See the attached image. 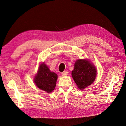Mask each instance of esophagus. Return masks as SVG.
<instances>
[{"instance_id":"1","label":"esophagus","mask_w":126,"mask_h":126,"mask_svg":"<svg viewBox=\"0 0 126 126\" xmlns=\"http://www.w3.org/2000/svg\"><path fill=\"white\" fill-rule=\"evenodd\" d=\"M67 74H68V72L66 71H63V72L61 73V75H62L63 76H66V75Z\"/></svg>"}]
</instances>
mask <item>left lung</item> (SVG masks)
I'll use <instances>...</instances> for the list:
<instances>
[{"mask_svg": "<svg viewBox=\"0 0 126 126\" xmlns=\"http://www.w3.org/2000/svg\"><path fill=\"white\" fill-rule=\"evenodd\" d=\"M72 75L80 89H83L94 82L96 76L95 67L87 60L76 61Z\"/></svg>", "mask_w": 126, "mask_h": 126, "instance_id": "1", "label": "left lung"}]
</instances>
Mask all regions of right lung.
Instances as JSON below:
<instances>
[{"label":"right lung","instance_id":"right-lung-1","mask_svg":"<svg viewBox=\"0 0 126 126\" xmlns=\"http://www.w3.org/2000/svg\"><path fill=\"white\" fill-rule=\"evenodd\" d=\"M57 78V74L50 71L48 67L43 63L40 66L34 81L39 88L51 93L55 89Z\"/></svg>","mask_w":126,"mask_h":126}]
</instances>
